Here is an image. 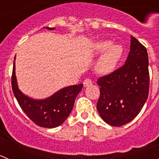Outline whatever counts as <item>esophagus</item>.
Listing matches in <instances>:
<instances>
[{"label":"esophagus","mask_w":159,"mask_h":159,"mask_svg":"<svg viewBox=\"0 0 159 159\" xmlns=\"http://www.w3.org/2000/svg\"><path fill=\"white\" fill-rule=\"evenodd\" d=\"M92 80H90V79H86V80L84 81V88H87V87L90 86V85H92Z\"/></svg>","instance_id":"esophagus-1"}]
</instances>
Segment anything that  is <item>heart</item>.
I'll list each match as a JSON object with an SVG mask.
<instances>
[{
	"label": "heart",
	"instance_id": "obj_1",
	"mask_svg": "<svg viewBox=\"0 0 159 159\" xmlns=\"http://www.w3.org/2000/svg\"><path fill=\"white\" fill-rule=\"evenodd\" d=\"M94 54H100L95 64V70L99 75H109L116 70L123 56V49L119 43H113L111 40H101L92 45Z\"/></svg>",
	"mask_w": 159,
	"mask_h": 159
}]
</instances>
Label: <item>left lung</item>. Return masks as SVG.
Returning a JSON list of instances; mask_svg holds the SVG:
<instances>
[{
	"label": "left lung",
	"instance_id": "left-lung-1",
	"mask_svg": "<svg viewBox=\"0 0 159 159\" xmlns=\"http://www.w3.org/2000/svg\"><path fill=\"white\" fill-rule=\"evenodd\" d=\"M148 65L147 48L130 36V52L124 65L97 81L100 86L97 110L105 123L120 127L141 111L148 98Z\"/></svg>",
	"mask_w": 159,
	"mask_h": 159
}]
</instances>
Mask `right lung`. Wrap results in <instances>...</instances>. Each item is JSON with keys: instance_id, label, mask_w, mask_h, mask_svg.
<instances>
[{"instance_id": "right-lung-1", "label": "right lung", "mask_w": 159, "mask_h": 159, "mask_svg": "<svg viewBox=\"0 0 159 159\" xmlns=\"http://www.w3.org/2000/svg\"><path fill=\"white\" fill-rule=\"evenodd\" d=\"M43 29L53 30L55 28ZM14 58L12 75V88L14 95L28 117L36 125L46 128H54L63 124L69 116L75 100L83 88V84L65 87L48 98L36 99L28 96L19 89L16 76Z\"/></svg>"}]
</instances>
